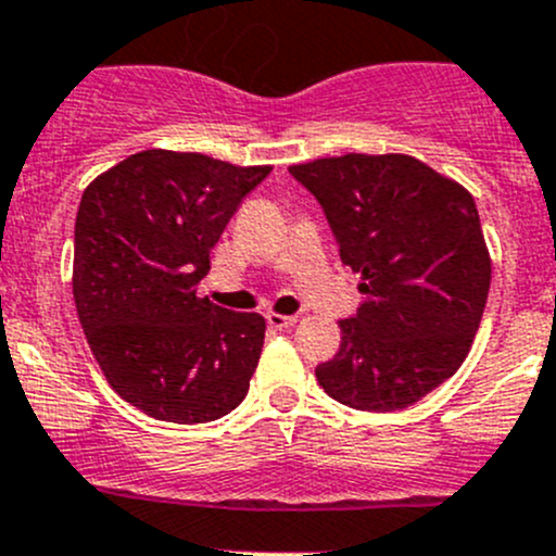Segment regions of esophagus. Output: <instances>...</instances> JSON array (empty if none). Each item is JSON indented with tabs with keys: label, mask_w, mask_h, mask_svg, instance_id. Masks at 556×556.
Listing matches in <instances>:
<instances>
[{
	"label": "esophagus",
	"mask_w": 556,
	"mask_h": 556,
	"mask_svg": "<svg viewBox=\"0 0 556 556\" xmlns=\"http://www.w3.org/2000/svg\"><path fill=\"white\" fill-rule=\"evenodd\" d=\"M295 319H299V317H293V314H277V312H268V314H266V323L271 325L274 330L293 328V325H295Z\"/></svg>",
	"instance_id": "obj_1"
}]
</instances>
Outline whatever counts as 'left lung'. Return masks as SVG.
<instances>
[{
    "mask_svg": "<svg viewBox=\"0 0 556 556\" xmlns=\"http://www.w3.org/2000/svg\"><path fill=\"white\" fill-rule=\"evenodd\" d=\"M319 201L366 299L341 319L317 382L361 412H397L468 357L492 261L468 190L412 155L346 153L290 166Z\"/></svg>",
    "mask_w": 556,
    "mask_h": 556,
    "instance_id": "obj_1",
    "label": "left lung"
}]
</instances>
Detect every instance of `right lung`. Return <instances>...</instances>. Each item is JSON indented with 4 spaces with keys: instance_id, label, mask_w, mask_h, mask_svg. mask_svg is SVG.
I'll return each mask as SVG.
<instances>
[{
    "instance_id": "right-lung-1",
    "label": "right lung",
    "mask_w": 556,
    "mask_h": 556,
    "mask_svg": "<svg viewBox=\"0 0 556 556\" xmlns=\"http://www.w3.org/2000/svg\"><path fill=\"white\" fill-rule=\"evenodd\" d=\"M271 166L142 150L99 174L75 220L72 293L112 390L164 422L220 419L244 401L266 319L195 295L212 247Z\"/></svg>"
}]
</instances>
